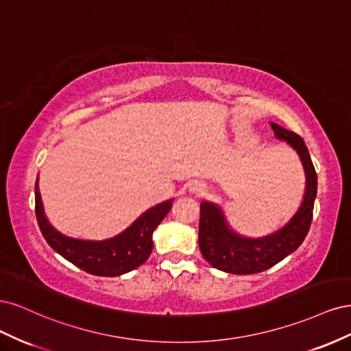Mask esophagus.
Listing matches in <instances>:
<instances>
[{
    "mask_svg": "<svg viewBox=\"0 0 351 351\" xmlns=\"http://www.w3.org/2000/svg\"><path fill=\"white\" fill-rule=\"evenodd\" d=\"M189 190L192 193H202L205 190V186L202 184V183H197V182H195V183H190L189 184Z\"/></svg>",
    "mask_w": 351,
    "mask_h": 351,
    "instance_id": "34e87169",
    "label": "esophagus"
}]
</instances>
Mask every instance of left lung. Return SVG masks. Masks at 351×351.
Segmentation results:
<instances>
[{
    "mask_svg": "<svg viewBox=\"0 0 351 351\" xmlns=\"http://www.w3.org/2000/svg\"><path fill=\"white\" fill-rule=\"evenodd\" d=\"M275 137L289 143L299 154L306 174V190L300 208L284 227L272 234L250 239L237 234L227 224L222 209L204 200L200 204L199 247L206 262L228 274L249 275L267 271L299 249L313 218L317 176L304 141L299 134L271 123Z\"/></svg>",
    "mask_w": 351,
    "mask_h": 351,
    "instance_id": "1",
    "label": "left lung"
}]
</instances>
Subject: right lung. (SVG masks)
<instances>
[{"label": "right lung", "instance_id": "1", "mask_svg": "<svg viewBox=\"0 0 351 351\" xmlns=\"http://www.w3.org/2000/svg\"><path fill=\"white\" fill-rule=\"evenodd\" d=\"M173 206V199L145 210L133 224L115 237L92 241L61 234L49 224L42 204L38 180L35 184V214L42 236L62 258L77 268L99 277H119L141 267L154 249L152 234Z\"/></svg>", "mask_w": 351, "mask_h": 351}]
</instances>
